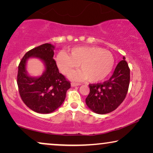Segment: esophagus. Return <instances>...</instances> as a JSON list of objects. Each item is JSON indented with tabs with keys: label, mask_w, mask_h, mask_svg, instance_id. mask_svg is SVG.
<instances>
[{
	"label": "esophagus",
	"mask_w": 153,
	"mask_h": 153,
	"mask_svg": "<svg viewBox=\"0 0 153 153\" xmlns=\"http://www.w3.org/2000/svg\"><path fill=\"white\" fill-rule=\"evenodd\" d=\"M81 85V83H76V82H72V83H71V85H72V86H77V85Z\"/></svg>",
	"instance_id": "1"
}]
</instances>
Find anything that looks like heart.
Segmentation results:
<instances>
[{
    "label": "heart",
    "mask_w": 153,
    "mask_h": 153,
    "mask_svg": "<svg viewBox=\"0 0 153 153\" xmlns=\"http://www.w3.org/2000/svg\"><path fill=\"white\" fill-rule=\"evenodd\" d=\"M60 72L68 74L79 65L81 71L74 72V79H86L98 82L106 79L114 65V57L111 52L96 47H81L72 49L68 55L60 53L56 58Z\"/></svg>",
    "instance_id": "obj_1"
}]
</instances>
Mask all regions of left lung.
I'll list each match as a JSON object with an SVG mask.
<instances>
[{"label":"left lung","instance_id":"8db88e82","mask_svg":"<svg viewBox=\"0 0 153 153\" xmlns=\"http://www.w3.org/2000/svg\"><path fill=\"white\" fill-rule=\"evenodd\" d=\"M123 58L108 80L89 84L90 93L85 103L96 114H106L116 110L126 97L130 80V70L125 56Z\"/></svg>","mask_w":153,"mask_h":153}]
</instances>
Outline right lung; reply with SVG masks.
I'll return each instance as SVG.
<instances>
[{
  "instance_id": "1",
  "label": "right lung",
  "mask_w": 153,
  "mask_h": 153,
  "mask_svg": "<svg viewBox=\"0 0 153 153\" xmlns=\"http://www.w3.org/2000/svg\"><path fill=\"white\" fill-rule=\"evenodd\" d=\"M54 47L43 44L30 50L24 56L18 66L19 93L24 103L31 110L39 114H49L63 103L70 81L60 74L53 59ZM30 57L40 58L46 70L41 77L32 78L25 71L26 60Z\"/></svg>"
}]
</instances>
